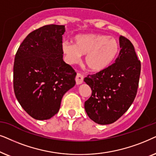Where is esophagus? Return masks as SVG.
<instances>
[{
  "instance_id": "1",
  "label": "esophagus",
  "mask_w": 156,
  "mask_h": 156,
  "mask_svg": "<svg viewBox=\"0 0 156 156\" xmlns=\"http://www.w3.org/2000/svg\"><path fill=\"white\" fill-rule=\"evenodd\" d=\"M76 82L77 85L81 84L83 82V76L80 73H77L76 77Z\"/></svg>"
}]
</instances>
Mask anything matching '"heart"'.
Listing matches in <instances>:
<instances>
[{
    "label": "heart",
    "instance_id": "1",
    "mask_svg": "<svg viewBox=\"0 0 156 156\" xmlns=\"http://www.w3.org/2000/svg\"><path fill=\"white\" fill-rule=\"evenodd\" d=\"M73 43L64 42L61 50L66 61L76 63L86 55L85 63L89 70L101 72L106 70L118 56L120 45L118 41L107 35L98 33L78 34L72 38Z\"/></svg>",
    "mask_w": 156,
    "mask_h": 156
}]
</instances>
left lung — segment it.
Segmentation results:
<instances>
[{
	"instance_id": "obj_1",
	"label": "left lung",
	"mask_w": 156,
	"mask_h": 156,
	"mask_svg": "<svg viewBox=\"0 0 156 156\" xmlns=\"http://www.w3.org/2000/svg\"><path fill=\"white\" fill-rule=\"evenodd\" d=\"M119 55L106 70L88 75L84 81L90 87L91 96L85 102L88 117L101 125L113 123L133 102L138 87L140 62L132 43L120 36Z\"/></svg>"
}]
</instances>
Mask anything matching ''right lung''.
<instances>
[{"mask_svg":"<svg viewBox=\"0 0 156 156\" xmlns=\"http://www.w3.org/2000/svg\"><path fill=\"white\" fill-rule=\"evenodd\" d=\"M65 26L47 25L27 36L13 66L16 98L28 115L47 120L60 109L62 98L76 84V73L63 60Z\"/></svg>","mask_w":156,"mask_h":156,"instance_id":"1","label":"right lung"}]
</instances>
